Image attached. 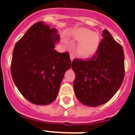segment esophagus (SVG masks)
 Segmentation results:
<instances>
[{
	"mask_svg": "<svg viewBox=\"0 0 135 135\" xmlns=\"http://www.w3.org/2000/svg\"><path fill=\"white\" fill-rule=\"evenodd\" d=\"M70 58L71 61H73V60L75 59V55H74L73 53H70Z\"/></svg>",
	"mask_w": 135,
	"mask_h": 135,
	"instance_id": "1",
	"label": "esophagus"
}]
</instances>
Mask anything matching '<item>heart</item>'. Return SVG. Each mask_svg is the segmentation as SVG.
Returning a JSON list of instances; mask_svg holds the SVG:
<instances>
[{"label":"heart","instance_id":"obj_1","mask_svg":"<svg viewBox=\"0 0 135 135\" xmlns=\"http://www.w3.org/2000/svg\"><path fill=\"white\" fill-rule=\"evenodd\" d=\"M73 38L78 41L75 48L76 53L82 57L93 56L97 52L100 43V35L97 32L86 27H78L70 32Z\"/></svg>","mask_w":135,"mask_h":135}]
</instances>
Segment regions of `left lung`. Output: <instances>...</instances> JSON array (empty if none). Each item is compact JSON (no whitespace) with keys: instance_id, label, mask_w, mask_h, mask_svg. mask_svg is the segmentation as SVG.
<instances>
[{"instance_id":"left-lung-1","label":"left lung","mask_w":135,"mask_h":135,"mask_svg":"<svg viewBox=\"0 0 135 135\" xmlns=\"http://www.w3.org/2000/svg\"><path fill=\"white\" fill-rule=\"evenodd\" d=\"M102 35L103 38L93 57L87 60L74 59L72 62L75 96L80 103L90 107L108 102L124 78L123 48L107 30Z\"/></svg>"}]
</instances>
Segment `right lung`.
Masks as SVG:
<instances>
[{"mask_svg": "<svg viewBox=\"0 0 135 135\" xmlns=\"http://www.w3.org/2000/svg\"><path fill=\"white\" fill-rule=\"evenodd\" d=\"M57 29L44 22L34 24L15 44L11 65L14 84L25 98L47 105L57 98L66 70L71 67L68 52L54 49L60 41Z\"/></svg>", "mask_w": 135, "mask_h": 135, "instance_id": "add662e5", "label": "right lung"}]
</instances>
